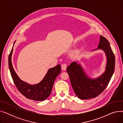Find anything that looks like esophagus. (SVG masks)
Here are the masks:
<instances>
[{
    "instance_id": "34e87169",
    "label": "esophagus",
    "mask_w": 123,
    "mask_h": 123,
    "mask_svg": "<svg viewBox=\"0 0 123 123\" xmlns=\"http://www.w3.org/2000/svg\"><path fill=\"white\" fill-rule=\"evenodd\" d=\"M67 67V64H62V65H61V69L63 71H65L66 70Z\"/></svg>"
}]
</instances>
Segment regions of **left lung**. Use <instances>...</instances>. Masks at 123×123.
Returning <instances> with one entry per match:
<instances>
[{"label":"left lung","mask_w":123,"mask_h":123,"mask_svg":"<svg viewBox=\"0 0 123 123\" xmlns=\"http://www.w3.org/2000/svg\"><path fill=\"white\" fill-rule=\"evenodd\" d=\"M98 48L104 50L107 58L105 72L98 78L91 79L84 72L79 64L73 62L67 68L71 84L78 97L82 100L94 98L102 93L107 87L114 73L115 57L107 39L100 36Z\"/></svg>","instance_id":"left-lung-1"}]
</instances>
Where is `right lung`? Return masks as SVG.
<instances>
[{"label":"right lung","mask_w":123,"mask_h":123,"mask_svg":"<svg viewBox=\"0 0 123 123\" xmlns=\"http://www.w3.org/2000/svg\"><path fill=\"white\" fill-rule=\"evenodd\" d=\"M12 51L13 48L8 57V65L12 78L18 91L28 99L37 101L46 99L51 94L56 78L61 73V65L59 64L50 69L39 83L31 85L20 80L14 71L11 63Z\"/></svg>","instance_id":"1"}]
</instances>
